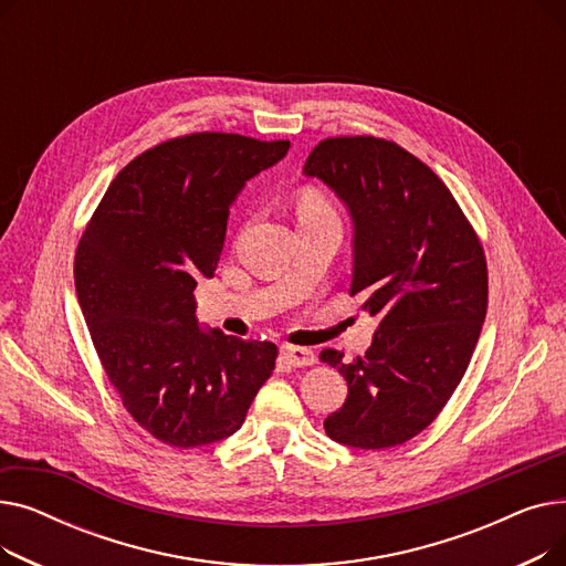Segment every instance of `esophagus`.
<instances>
[{
	"mask_svg": "<svg viewBox=\"0 0 566 566\" xmlns=\"http://www.w3.org/2000/svg\"><path fill=\"white\" fill-rule=\"evenodd\" d=\"M282 355H284V360L293 367H312L316 363L314 350H310L305 346H282Z\"/></svg>",
	"mask_w": 566,
	"mask_h": 566,
	"instance_id": "obj_1",
	"label": "esophagus"
}]
</instances>
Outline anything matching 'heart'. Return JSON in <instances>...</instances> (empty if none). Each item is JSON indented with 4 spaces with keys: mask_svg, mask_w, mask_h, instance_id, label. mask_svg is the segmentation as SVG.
Returning a JSON list of instances; mask_svg holds the SVG:
<instances>
[{
    "mask_svg": "<svg viewBox=\"0 0 566 566\" xmlns=\"http://www.w3.org/2000/svg\"><path fill=\"white\" fill-rule=\"evenodd\" d=\"M295 211H298L301 220L307 218H337L333 201L325 197L318 188H301L295 195Z\"/></svg>",
    "mask_w": 566,
    "mask_h": 566,
    "instance_id": "1",
    "label": "heart"
}]
</instances>
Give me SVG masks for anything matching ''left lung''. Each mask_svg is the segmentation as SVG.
<instances>
[{
    "instance_id": "left-lung-1",
    "label": "left lung",
    "mask_w": 566,
    "mask_h": 566,
    "mask_svg": "<svg viewBox=\"0 0 566 566\" xmlns=\"http://www.w3.org/2000/svg\"><path fill=\"white\" fill-rule=\"evenodd\" d=\"M348 206L350 295L378 316L363 358L321 350L348 397L323 427L358 450H385L422 433L450 401L478 346L489 305L478 231L438 174L397 142L374 135L321 139L305 163Z\"/></svg>"
}]
</instances>
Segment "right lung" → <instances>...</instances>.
Segmentation results:
<instances>
[{
    "mask_svg": "<svg viewBox=\"0 0 566 566\" xmlns=\"http://www.w3.org/2000/svg\"><path fill=\"white\" fill-rule=\"evenodd\" d=\"M289 139L190 133L116 174L77 243L75 289L98 360L130 418L171 448L241 429L277 360L273 342L197 325V277H213L229 206Z\"/></svg>",
    "mask_w": 566,
    "mask_h": 566,
    "instance_id": "obj_1",
    "label": "right lung"
}]
</instances>
